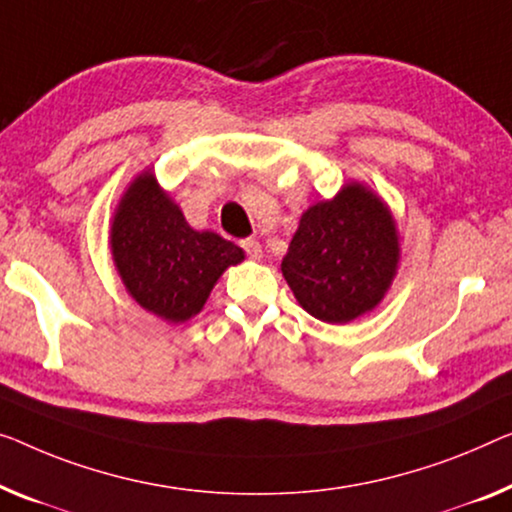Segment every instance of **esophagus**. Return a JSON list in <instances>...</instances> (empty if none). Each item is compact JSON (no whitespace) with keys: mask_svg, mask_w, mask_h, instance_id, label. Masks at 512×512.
<instances>
[{"mask_svg":"<svg viewBox=\"0 0 512 512\" xmlns=\"http://www.w3.org/2000/svg\"><path fill=\"white\" fill-rule=\"evenodd\" d=\"M241 248L246 250V253L253 259H262V243H259L257 239H243Z\"/></svg>","mask_w":512,"mask_h":512,"instance_id":"esophagus-1","label":"esophagus"}]
</instances>
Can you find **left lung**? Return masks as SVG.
<instances>
[{
	"mask_svg": "<svg viewBox=\"0 0 512 512\" xmlns=\"http://www.w3.org/2000/svg\"><path fill=\"white\" fill-rule=\"evenodd\" d=\"M400 253L388 204L365 183L347 181L331 200L301 213L280 271L308 315L349 324L384 301Z\"/></svg>",
	"mask_w": 512,
	"mask_h": 512,
	"instance_id": "obj_1",
	"label": "left lung"
}]
</instances>
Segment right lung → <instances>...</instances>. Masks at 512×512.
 <instances>
[{
  "label": "right lung",
  "mask_w": 512,
  "mask_h": 512,
  "mask_svg": "<svg viewBox=\"0 0 512 512\" xmlns=\"http://www.w3.org/2000/svg\"><path fill=\"white\" fill-rule=\"evenodd\" d=\"M110 253L128 296L170 324L195 317L218 278L246 259L220 234L193 230L151 170L137 174L119 197Z\"/></svg>",
  "instance_id": "1"
}]
</instances>
